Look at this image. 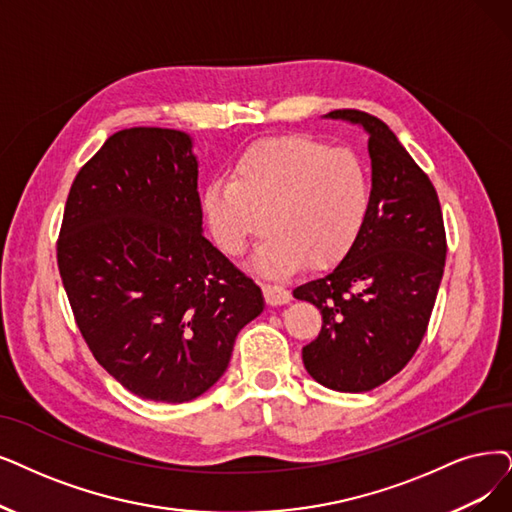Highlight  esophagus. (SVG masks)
Wrapping results in <instances>:
<instances>
[{
    "instance_id": "34e87169",
    "label": "esophagus",
    "mask_w": 512,
    "mask_h": 512,
    "mask_svg": "<svg viewBox=\"0 0 512 512\" xmlns=\"http://www.w3.org/2000/svg\"><path fill=\"white\" fill-rule=\"evenodd\" d=\"M262 290H264V298H267V302L273 304V306L285 304V302L292 300L290 290L285 288V285H281V283H264Z\"/></svg>"
}]
</instances>
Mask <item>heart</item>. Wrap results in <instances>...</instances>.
<instances>
[{
	"label": "heart",
	"instance_id": "obj_1",
	"mask_svg": "<svg viewBox=\"0 0 512 512\" xmlns=\"http://www.w3.org/2000/svg\"><path fill=\"white\" fill-rule=\"evenodd\" d=\"M370 210V178L361 159L309 136H279L245 151L233 180H214L203 212L222 252L239 256L267 231L258 269L281 275L302 260L325 267L357 241Z\"/></svg>",
	"mask_w": 512,
	"mask_h": 512
}]
</instances>
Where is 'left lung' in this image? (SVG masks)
Returning <instances> with one entry per match:
<instances>
[{
	"instance_id": "left-lung-1",
	"label": "left lung",
	"mask_w": 512,
	"mask_h": 512,
	"mask_svg": "<svg viewBox=\"0 0 512 512\" xmlns=\"http://www.w3.org/2000/svg\"><path fill=\"white\" fill-rule=\"evenodd\" d=\"M370 132L372 191L363 229L338 267L302 283L294 298L321 313L302 361L319 384L363 393L410 363L426 334L443 277L447 239L431 178L382 119L332 111Z\"/></svg>"
}]
</instances>
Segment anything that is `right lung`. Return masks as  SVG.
Here are the masks:
<instances>
[{
    "mask_svg": "<svg viewBox=\"0 0 512 512\" xmlns=\"http://www.w3.org/2000/svg\"><path fill=\"white\" fill-rule=\"evenodd\" d=\"M201 216L197 159L178 130L115 132L71 185L60 279L94 359L140 399L206 393L264 309L254 279L203 237Z\"/></svg>",
    "mask_w": 512,
    "mask_h": 512,
    "instance_id": "1",
    "label": "right lung"
}]
</instances>
